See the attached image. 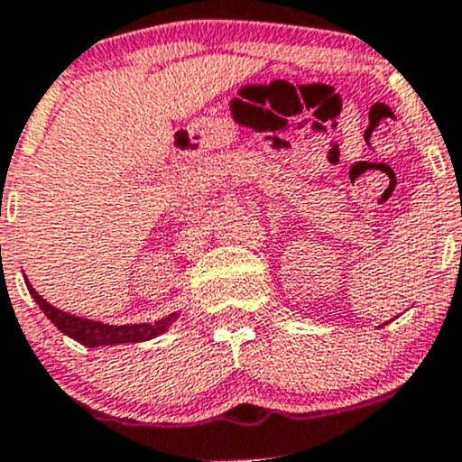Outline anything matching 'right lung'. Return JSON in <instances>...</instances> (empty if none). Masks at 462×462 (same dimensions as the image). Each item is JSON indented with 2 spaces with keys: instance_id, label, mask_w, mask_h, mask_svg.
Listing matches in <instances>:
<instances>
[{
  "instance_id": "add662e5",
  "label": "right lung",
  "mask_w": 462,
  "mask_h": 462,
  "mask_svg": "<svg viewBox=\"0 0 462 462\" xmlns=\"http://www.w3.org/2000/svg\"><path fill=\"white\" fill-rule=\"evenodd\" d=\"M28 291L35 298V302L40 304L42 311L46 313L51 322L69 337L78 340L84 346H104V345H125V342H144L151 337L164 334L175 320H178V313H171V316L162 318L155 322H142V325H104V322L88 320V318L73 316V313H66L61 309L53 307L26 282Z\"/></svg>"
}]
</instances>
